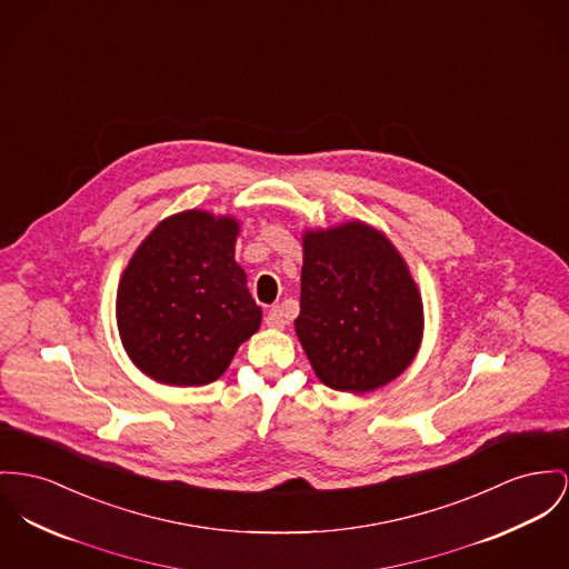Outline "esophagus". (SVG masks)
I'll return each mask as SVG.
<instances>
[{"label": "esophagus", "mask_w": 569, "mask_h": 569, "mask_svg": "<svg viewBox=\"0 0 569 569\" xmlns=\"http://www.w3.org/2000/svg\"><path fill=\"white\" fill-rule=\"evenodd\" d=\"M267 328H273V330H282L287 326V319H284V312L280 306H273L266 317Z\"/></svg>", "instance_id": "34e87169"}]
</instances>
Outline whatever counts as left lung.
Returning a JSON list of instances; mask_svg holds the SVG:
<instances>
[{
	"instance_id": "8db88e82",
	"label": "left lung",
	"mask_w": 569,
	"mask_h": 569,
	"mask_svg": "<svg viewBox=\"0 0 569 569\" xmlns=\"http://www.w3.org/2000/svg\"><path fill=\"white\" fill-rule=\"evenodd\" d=\"M296 335L326 386L365 395L417 358L425 312L392 241L362 220L306 228Z\"/></svg>"
}]
</instances>
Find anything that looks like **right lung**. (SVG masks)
I'll list each match as a JSON object with an SVG mask.
<instances>
[{
  "mask_svg": "<svg viewBox=\"0 0 569 569\" xmlns=\"http://www.w3.org/2000/svg\"><path fill=\"white\" fill-rule=\"evenodd\" d=\"M239 222L190 209L147 234L116 291L118 335L131 362L166 386L220 378L263 310L234 261Z\"/></svg>",
  "mask_w": 569,
  "mask_h": 569,
  "instance_id": "add662e5",
  "label": "right lung"
}]
</instances>
